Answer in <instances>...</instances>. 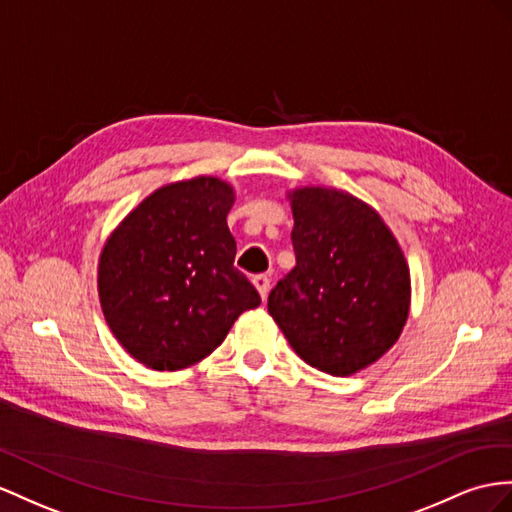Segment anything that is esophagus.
I'll list each match as a JSON object with an SVG mask.
<instances>
[{"label":"esophagus","instance_id":"1","mask_svg":"<svg viewBox=\"0 0 512 512\" xmlns=\"http://www.w3.org/2000/svg\"><path fill=\"white\" fill-rule=\"evenodd\" d=\"M253 285L257 287L261 300H266L268 290H270V279L266 277V274H257V277H253Z\"/></svg>","mask_w":512,"mask_h":512}]
</instances>
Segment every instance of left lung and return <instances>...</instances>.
Wrapping results in <instances>:
<instances>
[{
	"mask_svg": "<svg viewBox=\"0 0 512 512\" xmlns=\"http://www.w3.org/2000/svg\"><path fill=\"white\" fill-rule=\"evenodd\" d=\"M292 203L296 266L268 311L311 368L350 376L398 342L411 309V272L374 207L350 192L305 186Z\"/></svg>",
	"mask_w": 512,
	"mask_h": 512,
	"instance_id": "8db88e82",
	"label": "left lung"
}]
</instances>
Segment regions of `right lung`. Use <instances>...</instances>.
<instances>
[{
	"label": "right lung",
	"mask_w": 512,
	"mask_h": 512,
	"mask_svg": "<svg viewBox=\"0 0 512 512\" xmlns=\"http://www.w3.org/2000/svg\"><path fill=\"white\" fill-rule=\"evenodd\" d=\"M231 183L201 175L157 188L99 255L101 311L119 344L157 372L190 368L261 298L233 266Z\"/></svg>",
	"instance_id": "right-lung-1"
}]
</instances>
